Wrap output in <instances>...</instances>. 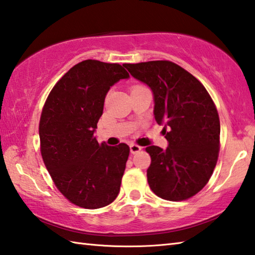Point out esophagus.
<instances>
[{"label":"esophagus","instance_id":"34e87169","mask_svg":"<svg viewBox=\"0 0 255 255\" xmlns=\"http://www.w3.org/2000/svg\"><path fill=\"white\" fill-rule=\"evenodd\" d=\"M141 150V147L136 145V143H130V152L131 154H137Z\"/></svg>","mask_w":255,"mask_h":255}]
</instances>
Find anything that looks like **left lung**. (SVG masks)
Listing matches in <instances>:
<instances>
[{"label": "left lung", "instance_id": "8db88e82", "mask_svg": "<svg viewBox=\"0 0 255 255\" xmlns=\"http://www.w3.org/2000/svg\"><path fill=\"white\" fill-rule=\"evenodd\" d=\"M130 75L154 94L157 124L168 147L149 146V187L166 201H185L208 183L220 152V117L200 80L168 60L125 63Z\"/></svg>", "mask_w": 255, "mask_h": 255}]
</instances>
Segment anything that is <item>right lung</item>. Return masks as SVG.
<instances>
[{"label":"right lung","mask_w":255,"mask_h":255,"mask_svg":"<svg viewBox=\"0 0 255 255\" xmlns=\"http://www.w3.org/2000/svg\"><path fill=\"white\" fill-rule=\"evenodd\" d=\"M129 73L119 63L85 60L55 83L39 124L40 151L60 193L79 207L100 208L118 196L129 146H108L94 132L110 87Z\"/></svg>","instance_id":"right-lung-1"}]
</instances>
